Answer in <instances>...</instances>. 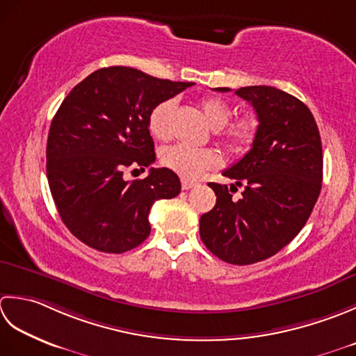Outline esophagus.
I'll list each match as a JSON object with an SVG mask.
<instances>
[{
    "label": "esophagus",
    "instance_id": "1",
    "mask_svg": "<svg viewBox=\"0 0 356 356\" xmlns=\"http://www.w3.org/2000/svg\"><path fill=\"white\" fill-rule=\"evenodd\" d=\"M195 186H197V183H195V181L186 179V178L181 179V187H183V191H188V188H192Z\"/></svg>",
    "mask_w": 356,
    "mask_h": 356
}]
</instances>
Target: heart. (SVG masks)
Segmentation results:
<instances>
[{
	"label": "heart",
	"mask_w": 356,
	"mask_h": 356,
	"mask_svg": "<svg viewBox=\"0 0 356 356\" xmlns=\"http://www.w3.org/2000/svg\"><path fill=\"white\" fill-rule=\"evenodd\" d=\"M200 107L209 126L215 129L220 143L227 150L243 154L253 146L259 132V120L255 113H245L235 121H229L232 107L220 97L201 98ZM173 108L175 101L164 99L150 111L147 126L150 135L156 140L164 141L169 138ZM220 161V155L213 149H192L181 144L164 149L161 155L163 165L186 179H197L206 170L218 168Z\"/></svg>",
	"instance_id": "1"
}]
</instances>
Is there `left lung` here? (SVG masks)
Returning <instances> with one entry per match:
<instances>
[{
    "mask_svg": "<svg viewBox=\"0 0 356 356\" xmlns=\"http://www.w3.org/2000/svg\"><path fill=\"white\" fill-rule=\"evenodd\" d=\"M230 92L229 87H216ZM259 120L252 149L222 172L244 187L232 200L226 184L209 183L216 204L200 220V236L215 257L248 266L270 258L300 234L320 197L323 147L309 107L270 86L235 90Z\"/></svg>",
    "mask_w": 356,
    "mask_h": 356,
    "instance_id": "8db88e82",
    "label": "left lung"
}]
</instances>
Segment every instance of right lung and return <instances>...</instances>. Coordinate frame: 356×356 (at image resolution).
<instances>
[{"label":"right lung","mask_w":356,"mask_h":356,"mask_svg":"<svg viewBox=\"0 0 356 356\" xmlns=\"http://www.w3.org/2000/svg\"><path fill=\"white\" fill-rule=\"evenodd\" d=\"M191 86L113 66L95 70L64 98L50 124L46 169L58 213L79 241L106 253L135 249L150 234L154 202L181 192L170 169L152 168L134 181L122 173L155 163L149 113Z\"/></svg>","instance_id":"1"}]
</instances>
